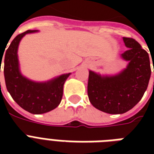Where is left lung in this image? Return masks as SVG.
Masks as SVG:
<instances>
[{
  "label": "left lung",
  "instance_id": "left-lung-1",
  "mask_svg": "<svg viewBox=\"0 0 154 154\" xmlns=\"http://www.w3.org/2000/svg\"><path fill=\"white\" fill-rule=\"evenodd\" d=\"M123 40L129 48L121 54L129 61L125 70L113 77L89 72V100L94 107L108 114H123L131 110L142 99L151 76L149 54L135 39L124 37Z\"/></svg>",
  "mask_w": 154,
  "mask_h": 154
}]
</instances>
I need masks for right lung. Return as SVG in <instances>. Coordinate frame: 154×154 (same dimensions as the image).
<instances>
[{
  "instance_id": "add662e5",
  "label": "right lung",
  "mask_w": 154,
  "mask_h": 154,
  "mask_svg": "<svg viewBox=\"0 0 154 154\" xmlns=\"http://www.w3.org/2000/svg\"><path fill=\"white\" fill-rule=\"evenodd\" d=\"M33 32L35 31L27 30L12 40L5 53L4 76L7 91L20 106L29 113L44 114L54 110L60 104L63 84L70 73L64 74L44 83L32 82L22 76L19 70L18 45L23 36ZM2 57L3 55L0 57L1 61Z\"/></svg>"
}]
</instances>
